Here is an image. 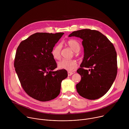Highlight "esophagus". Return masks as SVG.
<instances>
[{
  "label": "esophagus",
  "mask_w": 129,
  "mask_h": 129,
  "mask_svg": "<svg viewBox=\"0 0 129 129\" xmlns=\"http://www.w3.org/2000/svg\"><path fill=\"white\" fill-rule=\"evenodd\" d=\"M73 72H70V71H68V76H71V75H72L73 74Z\"/></svg>",
  "instance_id": "1"
}]
</instances>
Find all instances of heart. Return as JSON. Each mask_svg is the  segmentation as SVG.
Returning <instances> with one entry per match:
<instances>
[{"label": "heart", "mask_w": 129, "mask_h": 129, "mask_svg": "<svg viewBox=\"0 0 129 129\" xmlns=\"http://www.w3.org/2000/svg\"><path fill=\"white\" fill-rule=\"evenodd\" d=\"M66 44L76 53L79 52L81 49L80 43L74 39H70L66 42ZM62 45L58 44L55 46L52 51L51 55L52 57L56 60H59L61 57V51ZM78 66L77 62L75 60L62 59L58 63V67L61 69H65L67 71L74 70Z\"/></svg>", "instance_id": "obj_1"}]
</instances>
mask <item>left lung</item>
Here are the masks:
<instances>
[{
	"mask_svg": "<svg viewBox=\"0 0 129 129\" xmlns=\"http://www.w3.org/2000/svg\"><path fill=\"white\" fill-rule=\"evenodd\" d=\"M83 40L84 55L77 72L81 76L77 84L78 93L94 100L104 95L117 75V53L113 44L101 32L90 29L73 31L69 37ZM91 68L88 71L84 68Z\"/></svg>",
	"mask_w": 129,
	"mask_h": 129,
	"instance_id": "left-lung-1",
	"label": "left lung"
}]
</instances>
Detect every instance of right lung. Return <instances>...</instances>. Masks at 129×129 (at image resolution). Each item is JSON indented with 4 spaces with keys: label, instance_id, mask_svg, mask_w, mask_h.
<instances>
[{
    "label": "right lung",
    "instance_id": "add662e5",
    "mask_svg": "<svg viewBox=\"0 0 129 129\" xmlns=\"http://www.w3.org/2000/svg\"><path fill=\"white\" fill-rule=\"evenodd\" d=\"M63 33H37L18 46L14 67L25 92L32 98L46 102L60 93L62 81L67 76L65 69L57 71L51 51Z\"/></svg>",
    "mask_w": 129,
    "mask_h": 129
}]
</instances>
